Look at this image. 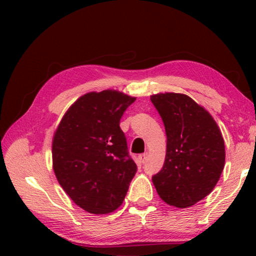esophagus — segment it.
Returning a JSON list of instances; mask_svg holds the SVG:
<instances>
[{
  "label": "esophagus",
  "instance_id": "1",
  "mask_svg": "<svg viewBox=\"0 0 256 256\" xmlns=\"http://www.w3.org/2000/svg\"><path fill=\"white\" fill-rule=\"evenodd\" d=\"M146 158H148V154H141V155L138 156V160L141 163H144Z\"/></svg>",
  "mask_w": 256,
  "mask_h": 256
}]
</instances>
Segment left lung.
<instances>
[{"label": "left lung", "mask_w": 256, "mask_h": 256, "mask_svg": "<svg viewBox=\"0 0 256 256\" xmlns=\"http://www.w3.org/2000/svg\"><path fill=\"white\" fill-rule=\"evenodd\" d=\"M150 100L162 118L166 152L152 177L160 198L186 208L211 194L225 166V142L212 115L186 94L157 93Z\"/></svg>", "instance_id": "8db88e82"}]
</instances>
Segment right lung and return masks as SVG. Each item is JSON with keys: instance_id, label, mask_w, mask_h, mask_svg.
<instances>
[{"instance_id": "add662e5", "label": "right lung", "mask_w": 256, "mask_h": 256, "mask_svg": "<svg viewBox=\"0 0 256 256\" xmlns=\"http://www.w3.org/2000/svg\"><path fill=\"white\" fill-rule=\"evenodd\" d=\"M135 96L116 90L84 94L73 102L52 138V168L62 190L92 214L120 208L135 176L120 128Z\"/></svg>"}]
</instances>
